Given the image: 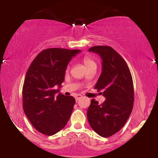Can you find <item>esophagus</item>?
<instances>
[{
  "instance_id": "1",
  "label": "esophagus",
  "mask_w": 158,
  "mask_h": 158,
  "mask_svg": "<svg viewBox=\"0 0 158 158\" xmlns=\"http://www.w3.org/2000/svg\"><path fill=\"white\" fill-rule=\"evenodd\" d=\"M75 100H76V101H78L80 98H82V96H81V95H80V94H77L76 96H75Z\"/></svg>"
}]
</instances>
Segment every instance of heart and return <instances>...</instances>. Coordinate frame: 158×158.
Instances as JSON below:
<instances>
[{
    "label": "heart",
    "mask_w": 158,
    "mask_h": 158,
    "mask_svg": "<svg viewBox=\"0 0 158 158\" xmlns=\"http://www.w3.org/2000/svg\"><path fill=\"white\" fill-rule=\"evenodd\" d=\"M83 62L85 64V68H87V70L90 68H96V63L91 57H90L89 56H85L83 58ZM69 67H68V70Z\"/></svg>",
    "instance_id": "obj_1"
}]
</instances>
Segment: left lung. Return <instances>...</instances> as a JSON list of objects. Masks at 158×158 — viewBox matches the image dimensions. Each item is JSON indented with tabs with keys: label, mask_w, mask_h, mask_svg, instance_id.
<instances>
[{
	"label": "left lung",
	"mask_w": 158,
	"mask_h": 158,
	"mask_svg": "<svg viewBox=\"0 0 158 158\" xmlns=\"http://www.w3.org/2000/svg\"><path fill=\"white\" fill-rule=\"evenodd\" d=\"M88 51L102 59V72L95 85L106 98L99 104L92 99L87 111L91 128L103 137H109L124 127L134 104V85L130 70L122 56L109 46H94Z\"/></svg>",
	"instance_id": "1"
}]
</instances>
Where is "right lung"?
I'll use <instances>...</instances> for the list:
<instances>
[{
	"mask_svg": "<svg viewBox=\"0 0 158 158\" xmlns=\"http://www.w3.org/2000/svg\"><path fill=\"white\" fill-rule=\"evenodd\" d=\"M80 49L49 48L36 55L26 74L22 89L23 109L34 128L51 136L65 126L72 114L75 99L59 94L71 58Z\"/></svg>",
	"mask_w": 158,
	"mask_h": 158,
	"instance_id": "right-lung-1",
	"label": "right lung"
}]
</instances>
